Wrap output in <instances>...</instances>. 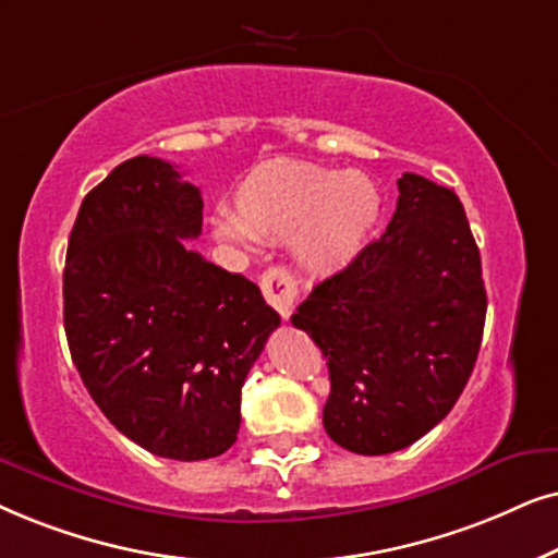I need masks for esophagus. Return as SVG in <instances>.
Here are the masks:
<instances>
[{
  "instance_id": "1",
  "label": "esophagus",
  "mask_w": 558,
  "mask_h": 558,
  "mask_svg": "<svg viewBox=\"0 0 558 558\" xmlns=\"http://www.w3.org/2000/svg\"><path fill=\"white\" fill-rule=\"evenodd\" d=\"M259 288H263L265 301L278 311L283 318H291L295 308V299H299V283L286 267H267L259 278Z\"/></svg>"
}]
</instances>
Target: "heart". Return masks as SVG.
Wrapping results in <instances>:
<instances>
[{
	"mask_svg": "<svg viewBox=\"0 0 558 558\" xmlns=\"http://www.w3.org/2000/svg\"><path fill=\"white\" fill-rule=\"evenodd\" d=\"M383 196L362 173L275 160L244 178L234 196V219L217 221L221 240L247 244L288 240L295 257L316 272L352 263L380 217Z\"/></svg>",
	"mask_w": 558,
	"mask_h": 558,
	"instance_id": "b5f03b06",
	"label": "heart"
}]
</instances>
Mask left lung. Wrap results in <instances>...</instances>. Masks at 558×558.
I'll list each match as a JSON object with an SVG mask.
<instances>
[{"label": "left lung", "mask_w": 558, "mask_h": 558, "mask_svg": "<svg viewBox=\"0 0 558 558\" xmlns=\"http://www.w3.org/2000/svg\"><path fill=\"white\" fill-rule=\"evenodd\" d=\"M398 191L380 240L291 316L329 365L326 434L365 457L411 447L447 418L485 329L480 250L459 196L415 173Z\"/></svg>", "instance_id": "left-lung-1"}]
</instances>
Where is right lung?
<instances>
[{
    "label": "right lung",
    "mask_w": 558,
    "mask_h": 558,
    "mask_svg": "<svg viewBox=\"0 0 558 558\" xmlns=\"http://www.w3.org/2000/svg\"><path fill=\"white\" fill-rule=\"evenodd\" d=\"M202 209L173 162L124 160L86 193L63 270L88 396L128 439L178 462L236 441L244 377L280 326L252 280L189 250Z\"/></svg>",
    "instance_id": "add662e5"
}]
</instances>
